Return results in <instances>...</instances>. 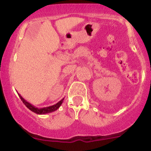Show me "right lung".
I'll return each mask as SVG.
<instances>
[{"mask_svg":"<svg viewBox=\"0 0 151 151\" xmlns=\"http://www.w3.org/2000/svg\"><path fill=\"white\" fill-rule=\"evenodd\" d=\"M18 95H19V98L21 99V100H22V102H23L24 104H25V106H26L27 107H28V109H30V110H31L32 112H35V113L39 114V115H45V114L50 113V112H54V111L57 110V109H58L59 107H60V105L62 104V103H63V100H64V98H63V99H61L60 101H58V102L57 104L52 105V106H47V107L38 108V107H36V106H33V105H32L31 104H30V103L28 102V101H27L26 100L22 98V96H21L20 94L18 93Z\"/></svg>","mask_w":151,"mask_h":151,"instance_id":"right-lung-1","label":"right lung"}]
</instances>
